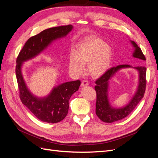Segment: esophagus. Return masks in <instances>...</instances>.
I'll return each mask as SVG.
<instances>
[{
  "label": "esophagus",
  "mask_w": 158,
  "mask_h": 158,
  "mask_svg": "<svg viewBox=\"0 0 158 158\" xmlns=\"http://www.w3.org/2000/svg\"><path fill=\"white\" fill-rule=\"evenodd\" d=\"M88 84H89V82L88 80H83L82 83H81V85H82V86H85V85H88Z\"/></svg>",
  "instance_id": "34e87169"
}]
</instances>
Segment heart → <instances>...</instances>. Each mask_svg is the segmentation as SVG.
<instances>
[{"mask_svg":"<svg viewBox=\"0 0 158 158\" xmlns=\"http://www.w3.org/2000/svg\"><path fill=\"white\" fill-rule=\"evenodd\" d=\"M112 56V51L106 43L97 36L91 35L81 41L76 51H70L69 68L72 73L81 74L84 70V64L88 63L89 73L100 76L108 70Z\"/></svg>","mask_w":158,"mask_h":158,"instance_id":"b5f03b06","label":"heart"}]
</instances>
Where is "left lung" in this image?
Here are the masks:
<instances>
[{
	"instance_id": "1",
	"label": "left lung",
	"mask_w": 158,
	"mask_h": 158,
	"mask_svg": "<svg viewBox=\"0 0 158 158\" xmlns=\"http://www.w3.org/2000/svg\"><path fill=\"white\" fill-rule=\"evenodd\" d=\"M132 44L135 51L133 52V56L135 58L143 60H146V57L139 47L135 41H131ZM125 68H136L139 73V83L137 91L130 102L126 106L122 108L115 109L112 108L108 103L107 97L108 80L118 70ZM146 68L145 66H137L132 67L128 64H122L112 67L107 70L101 77L99 78L96 81L95 86L96 92V103H95V113L100 120L105 123H113L124 118L128 116L137 105L140 102V100L144 97L146 86Z\"/></svg>"
}]
</instances>
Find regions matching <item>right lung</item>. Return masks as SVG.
Here are the masks:
<instances>
[{
  "label": "right lung",
  "mask_w": 158,
  "mask_h": 158,
  "mask_svg": "<svg viewBox=\"0 0 158 158\" xmlns=\"http://www.w3.org/2000/svg\"><path fill=\"white\" fill-rule=\"evenodd\" d=\"M73 28L72 25H67L42 31L26 41L17 57L16 75L21 102L41 121L56 123L63 120L69 112V99L78 91L81 82L78 80L63 83L52 89L47 97L38 98L26 86L22 74V65L23 62L39 55L52 41L65 37Z\"/></svg>",
  "instance_id": "obj_1"
}]
</instances>
